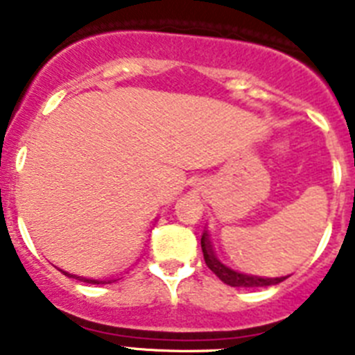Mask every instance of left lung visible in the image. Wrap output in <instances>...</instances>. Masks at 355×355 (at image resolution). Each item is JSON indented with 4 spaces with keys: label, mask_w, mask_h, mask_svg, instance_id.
Listing matches in <instances>:
<instances>
[{
    "label": "left lung",
    "mask_w": 355,
    "mask_h": 355,
    "mask_svg": "<svg viewBox=\"0 0 355 355\" xmlns=\"http://www.w3.org/2000/svg\"><path fill=\"white\" fill-rule=\"evenodd\" d=\"M200 247H202V254H205V261L208 265L209 270L220 279L222 283L229 284V286L234 288H266L274 286V284L283 283L284 279H288L290 275H281V277H263V275H252V274H243V272H238L231 266L224 265L220 259L216 258L215 250L211 245V238H209L208 227L205 229L202 238H200Z\"/></svg>",
    "instance_id": "obj_1"
}]
</instances>
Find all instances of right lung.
Instances as JSON below:
<instances>
[{
	"instance_id": "obj_1",
	"label": "right lung",
	"mask_w": 355,
	"mask_h": 355,
	"mask_svg": "<svg viewBox=\"0 0 355 355\" xmlns=\"http://www.w3.org/2000/svg\"><path fill=\"white\" fill-rule=\"evenodd\" d=\"M58 270H60L64 275H67V277L78 279V281H81V283H89V284H110V283H115V281H117V279H115V277H110V279H92V277H83V275L69 274V272L62 270V268H58Z\"/></svg>"
}]
</instances>
